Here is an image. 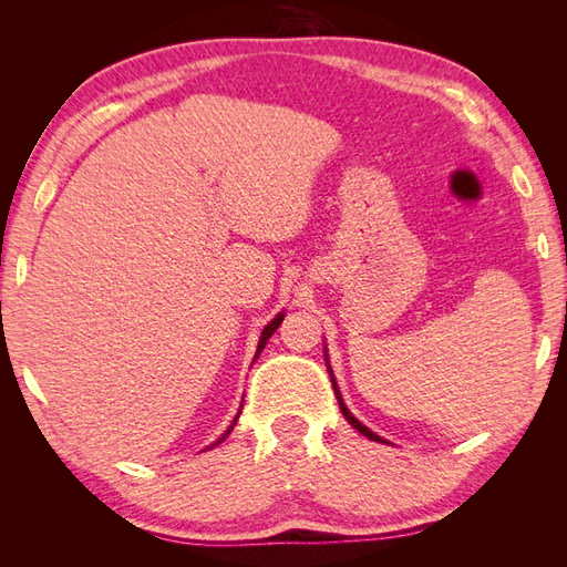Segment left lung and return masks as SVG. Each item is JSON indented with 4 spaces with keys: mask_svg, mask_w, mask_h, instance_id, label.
Returning <instances> with one entry per match:
<instances>
[{
    "mask_svg": "<svg viewBox=\"0 0 567 567\" xmlns=\"http://www.w3.org/2000/svg\"><path fill=\"white\" fill-rule=\"evenodd\" d=\"M326 367H329V357H326ZM329 373H331V383H333V390H336V398H338V404H340L342 416H346V419H348V423L354 427V431H359V433H362L364 437H369V440H373V442H385L381 435H375L373 431H369V427H367L362 421H357V419L350 414V409L346 406V402H342V398H340V390H338V383H336V379H333V371H331V367H329Z\"/></svg>",
    "mask_w": 567,
    "mask_h": 567,
    "instance_id": "1",
    "label": "left lung"
}]
</instances>
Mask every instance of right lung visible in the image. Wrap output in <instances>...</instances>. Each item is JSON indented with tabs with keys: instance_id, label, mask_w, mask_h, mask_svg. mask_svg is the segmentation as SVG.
<instances>
[{
	"instance_id": "1",
	"label": "right lung",
	"mask_w": 567,
	"mask_h": 567,
	"mask_svg": "<svg viewBox=\"0 0 567 567\" xmlns=\"http://www.w3.org/2000/svg\"><path fill=\"white\" fill-rule=\"evenodd\" d=\"M284 321V312L281 315H277V317H274L267 326H265V331H262V336H260V342H257V352H255V357H260V352L265 350V346H267V340L274 336V331H277L279 329V323ZM238 414H241V411H238ZM238 414H236V419H234V423H231V427L236 425V421H238ZM231 427H229V431L225 433V435H221L217 442H221V440H225L229 433H231Z\"/></svg>"
}]
</instances>
